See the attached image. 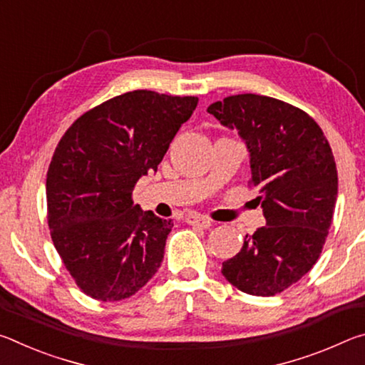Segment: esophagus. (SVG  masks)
<instances>
[{
    "instance_id": "34e87169",
    "label": "esophagus",
    "mask_w": 365,
    "mask_h": 365,
    "mask_svg": "<svg viewBox=\"0 0 365 365\" xmlns=\"http://www.w3.org/2000/svg\"><path fill=\"white\" fill-rule=\"evenodd\" d=\"M187 224L190 225H196V227H201V228H209L212 224V220L206 217V215H200V214H191L187 217Z\"/></svg>"
}]
</instances>
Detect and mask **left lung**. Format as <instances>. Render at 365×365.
Returning a JSON list of instances; mask_svg holds the SVG:
<instances>
[{
    "label": "left lung",
    "mask_w": 365,
    "mask_h": 365,
    "mask_svg": "<svg viewBox=\"0 0 365 365\" xmlns=\"http://www.w3.org/2000/svg\"><path fill=\"white\" fill-rule=\"evenodd\" d=\"M207 113L246 141L248 183L261 195L265 217L222 264V274L240 292L275 296L302 279L322 252L338 195L331 148L311 115L270 96H227Z\"/></svg>",
    "instance_id": "obj_1"
}]
</instances>
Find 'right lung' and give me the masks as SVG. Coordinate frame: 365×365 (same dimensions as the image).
I'll return each mask as SVG.
<instances>
[{
    "mask_svg": "<svg viewBox=\"0 0 365 365\" xmlns=\"http://www.w3.org/2000/svg\"><path fill=\"white\" fill-rule=\"evenodd\" d=\"M195 96L135 90L86 110L67 128L46 174L48 227L85 294L120 301L156 274L172 220L143 212L132 191L158 170Z\"/></svg>",
    "mask_w": 365,
    "mask_h": 365,
    "instance_id": "right-lung-1",
    "label": "right lung"
}]
</instances>
